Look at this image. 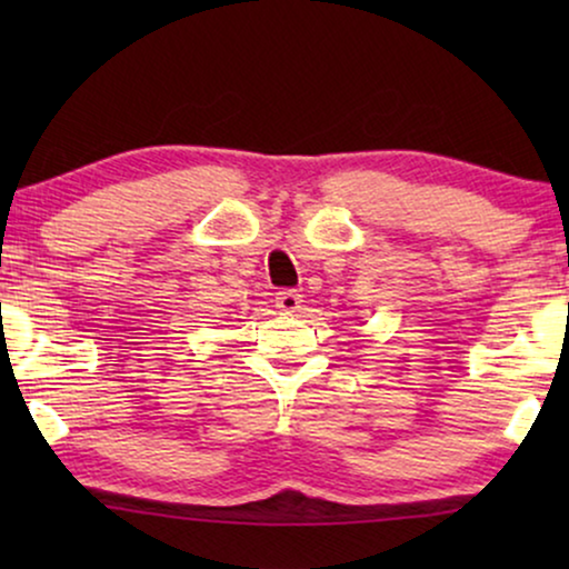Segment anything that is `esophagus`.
<instances>
[{"label": "esophagus", "mask_w": 569, "mask_h": 569, "mask_svg": "<svg viewBox=\"0 0 569 569\" xmlns=\"http://www.w3.org/2000/svg\"><path fill=\"white\" fill-rule=\"evenodd\" d=\"M274 302L279 310H284V313H298L302 306V295L298 290H279Z\"/></svg>", "instance_id": "34e87169"}]
</instances>
